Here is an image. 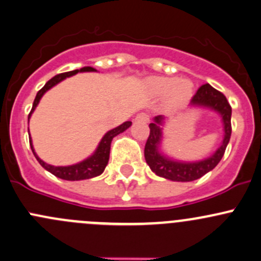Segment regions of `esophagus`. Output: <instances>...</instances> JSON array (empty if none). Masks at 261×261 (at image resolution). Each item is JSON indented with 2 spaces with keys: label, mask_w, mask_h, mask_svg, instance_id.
<instances>
[{
  "label": "esophagus",
  "mask_w": 261,
  "mask_h": 261,
  "mask_svg": "<svg viewBox=\"0 0 261 261\" xmlns=\"http://www.w3.org/2000/svg\"><path fill=\"white\" fill-rule=\"evenodd\" d=\"M150 120V116L149 114H146V112H140V114L136 115L135 117V121L138 122H149Z\"/></svg>",
  "instance_id": "1"
}]
</instances>
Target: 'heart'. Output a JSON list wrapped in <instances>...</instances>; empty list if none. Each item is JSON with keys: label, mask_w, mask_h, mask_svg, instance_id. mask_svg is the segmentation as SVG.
Instances as JSON below:
<instances>
[{"label": "heart", "mask_w": 261, "mask_h": 261, "mask_svg": "<svg viewBox=\"0 0 261 261\" xmlns=\"http://www.w3.org/2000/svg\"><path fill=\"white\" fill-rule=\"evenodd\" d=\"M149 87L158 96L169 95L170 103L174 106L184 105L193 95L191 82L176 77H153L149 80Z\"/></svg>", "instance_id": "b5f03b06"}]
</instances>
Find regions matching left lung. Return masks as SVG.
<instances>
[{
    "label": "left lung",
    "mask_w": 261,
    "mask_h": 261,
    "mask_svg": "<svg viewBox=\"0 0 261 261\" xmlns=\"http://www.w3.org/2000/svg\"><path fill=\"white\" fill-rule=\"evenodd\" d=\"M191 105L206 106L221 115L225 130L223 144L213 156L202 161L177 163V161L170 160L159 152V145L161 141L160 123L163 121V117L156 116L155 122H151L149 125L150 135L147 138L146 145H145L144 153L147 165L159 176L172 181H194L200 179L206 172L213 170L223 159L225 150L229 144L230 136H231V106L227 102L226 97L223 92L214 89L209 84H205L200 86L196 94L191 97Z\"/></svg>",
    "instance_id": "left-lung-1"
}]
</instances>
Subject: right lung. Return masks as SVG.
Here are the masks:
<instances>
[{"instance_id":"1","label":"right lung","mask_w":261,"mask_h":261,"mask_svg":"<svg viewBox=\"0 0 261 261\" xmlns=\"http://www.w3.org/2000/svg\"><path fill=\"white\" fill-rule=\"evenodd\" d=\"M79 71L84 72V71H96L95 68L92 67H82L81 70H73V71H68V72H64V73H59V75L54 76L51 80H48L46 82L45 86L37 92L36 97H35L34 105H32L31 112L29 114V119L31 116L32 111H34L35 108L37 106V103L40 102V98L42 97V95L45 94L47 90H50L52 86H55L56 84H59L60 81H62L64 79L68 77V76H72L75 73H77ZM131 126V121H126L123 122L122 125L117 126L116 128H112L110 130L105 136H103L102 140H101L100 145H98L97 150H96L95 153L92 156H90L89 159H86L85 161H82L80 164H76V165H71V166H52L48 165V164L43 163L40 158L35 153L34 147H32V142L30 140V145H31L32 152H34L35 158L37 159V161L40 163V165L42 167H45L47 171H50L51 174H54L55 176L60 177V179L64 180H70V181H75V180H85V179H91V177L98 176L100 174H102L103 170H105L106 165L109 163V158H110V147H111V141L112 139L115 138L119 134L123 133L126 128H128Z\"/></svg>"}]
</instances>
